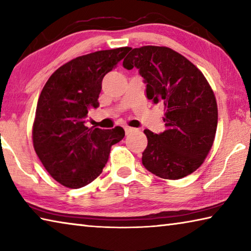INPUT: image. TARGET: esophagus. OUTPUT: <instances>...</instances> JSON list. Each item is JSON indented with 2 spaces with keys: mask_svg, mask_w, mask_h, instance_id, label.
Here are the masks:
<instances>
[{
  "mask_svg": "<svg viewBox=\"0 0 251 251\" xmlns=\"http://www.w3.org/2000/svg\"><path fill=\"white\" fill-rule=\"evenodd\" d=\"M124 129H125V133L128 135L129 133H131V131H134L135 128H133V127H129V126H124Z\"/></svg>",
  "mask_w": 251,
  "mask_h": 251,
  "instance_id": "1",
  "label": "esophagus"
}]
</instances>
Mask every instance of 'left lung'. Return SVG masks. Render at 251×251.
<instances>
[{"label":"left lung","instance_id":"obj_1","mask_svg":"<svg viewBox=\"0 0 251 251\" xmlns=\"http://www.w3.org/2000/svg\"><path fill=\"white\" fill-rule=\"evenodd\" d=\"M123 66L138 69L147 99L165 105L166 129L159 134L144 130L148 141L144 167L165 179L190 175L203 163L217 129V103L205 76L185 56L165 46L131 50Z\"/></svg>","mask_w":251,"mask_h":251}]
</instances>
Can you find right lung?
I'll return each instance as SVG.
<instances>
[{
    "mask_svg": "<svg viewBox=\"0 0 251 251\" xmlns=\"http://www.w3.org/2000/svg\"><path fill=\"white\" fill-rule=\"evenodd\" d=\"M129 48L99 50L76 57L50 75L41 92L33 124V145L55 180L77 189L100 175L110 147L121 142V126H86L88 110L97 108L101 80Z\"/></svg>",
    "mask_w": 251,
    "mask_h": 251,
    "instance_id": "add662e5",
    "label": "right lung"
}]
</instances>
